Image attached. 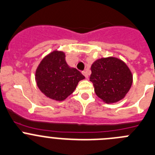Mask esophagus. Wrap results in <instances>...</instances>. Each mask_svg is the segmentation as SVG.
<instances>
[{
    "label": "esophagus",
    "mask_w": 155,
    "mask_h": 155,
    "mask_svg": "<svg viewBox=\"0 0 155 155\" xmlns=\"http://www.w3.org/2000/svg\"><path fill=\"white\" fill-rule=\"evenodd\" d=\"M83 74L84 75L85 77H86V79H88V77H89V76H88V75H89V74H88L87 71H83Z\"/></svg>",
    "instance_id": "obj_1"
}]
</instances>
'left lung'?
Listing matches in <instances>:
<instances>
[{
  "mask_svg": "<svg viewBox=\"0 0 155 155\" xmlns=\"http://www.w3.org/2000/svg\"><path fill=\"white\" fill-rule=\"evenodd\" d=\"M90 80L95 93L107 104L120 101L131 87L132 73L124 62L114 57L100 58L91 66Z\"/></svg>",
  "mask_w": 155,
  "mask_h": 155,
  "instance_id": "1",
  "label": "left lung"
}]
</instances>
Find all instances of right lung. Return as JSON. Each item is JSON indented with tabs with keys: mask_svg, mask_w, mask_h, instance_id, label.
I'll use <instances>...</instances> for the list:
<instances>
[{
	"mask_svg": "<svg viewBox=\"0 0 155 155\" xmlns=\"http://www.w3.org/2000/svg\"><path fill=\"white\" fill-rule=\"evenodd\" d=\"M64 52L54 51L40 62L35 79L39 90L47 97L62 101L72 94L78 83L85 76L65 62Z\"/></svg>",
	"mask_w": 155,
	"mask_h": 155,
	"instance_id": "obj_1",
	"label": "right lung"
}]
</instances>
